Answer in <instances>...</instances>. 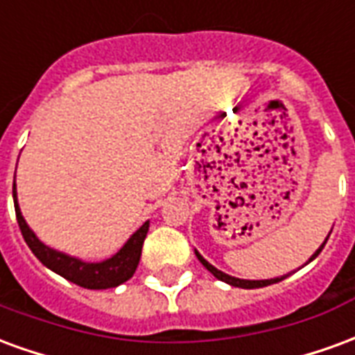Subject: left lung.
<instances>
[{"instance_id": "1", "label": "left lung", "mask_w": 355, "mask_h": 355, "mask_svg": "<svg viewBox=\"0 0 355 355\" xmlns=\"http://www.w3.org/2000/svg\"><path fill=\"white\" fill-rule=\"evenodd\" d=\"M327 239L329 238H325L323 245L327 243ZM323 245H321L320 249H318V251H315V253L310 257V261H313V259H315V257L321 253ZM196 257H198V261H200L203 266L207 268L211 274L215 275L216 279H220V282L228 283V285H234V287H241V289H257V287H266V285H272V283H277V282H282V279H285V275H283V277H274V279H239V277H232V275L224 274V272H220V270H216V268L213 266V264H209V262L205 261V259H203V257H201L198 251H196ZM310 261H308V262H310Z\"/></svg>"}]
</instances>
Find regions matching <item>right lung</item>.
Wrapping results in <instances>:
<instances>
[{
    "mask_svg": "<svg viewBox=\"0 0 355 355\" xmlns=\"http://www.w3.org/2000/svg\"><path fill=\"white\" fill-rule=\"evenodd\" d=\"M12 200H15V213H17L22 238L28 243V247L32 249V253L40 259V262L45 264L49 270L62 275L68 282L85 287V289H112V287H117V285H121L132 277L135 270L139 266L142 243L146 239L148 226H150L148 220L132 234L131 238L127 239V243L114 257H110L102 262H83L80 259H73L70 254L51 249L35 238V234L30 230V226L20 213L19 201H17V186L15 184H12Z\"/></svg>",
    "mask_w": 355,
    "mask_h": 355,
    "instance_id": "1",
    "label": "right lung"
}]
</instances>
